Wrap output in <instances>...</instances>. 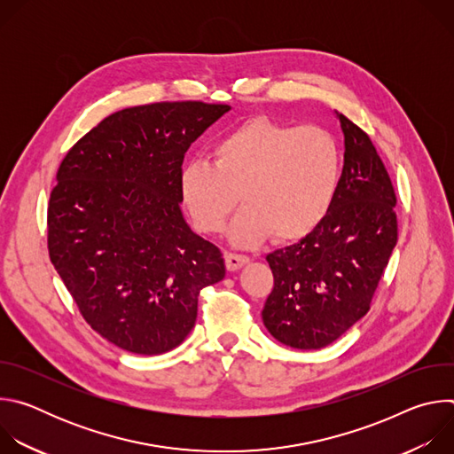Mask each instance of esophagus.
Wrapping results in <instances>:
<instances>
[{"instance_id":"1","label":"esophagus","mask_w":454,"mask_h":454,"mask_svg":"<svg viewBox=\"0 0 454 454\" xmlns=\"http://www.w3.org/2000/svg\"><path fill=\"white\" fill-rule=\"evenodd\" d=\"M224 258H226L228 271H237L249 262V258L246 254H237V253H226Z\"/></svg>"}]
</instances>
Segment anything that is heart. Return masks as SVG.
Listing matches in <instances>:
<instances>
[{"label":"heart","instance_id":"obj_1","mask_svg":"<svg viewBox=\"0 0 454 454\" xmlns=\"http://www.w3.org/2000/svg\"><path fill=\"white\" fill-rule=\"evenodd\" d=\"M212 165L193 161L179 172V196L193 228L221 233L239 201L246 208L230 228V240L253 247L275 235L294 242L329 214L341 179V149L316 125H287L253 116L212 147Z\"/></svg>","mask_w":454,"mask_h":454}]
</instances>
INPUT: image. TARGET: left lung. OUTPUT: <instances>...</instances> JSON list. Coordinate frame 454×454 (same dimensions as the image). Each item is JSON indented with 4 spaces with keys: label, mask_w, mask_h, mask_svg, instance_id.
<instances>
[{
    "label": "left lung",
    "mask_w": 454,
    "mask_h": 454,
    "mask_svg": "<svg viewBox=\"0 0 454 454\" xmlns=\"http://www.w3.org/2000/svg\"><path fill=\"white\" fill-rule=\"evenodd\" d=\"M345 165L336 200L300 242L266 256L275 287L262 319L282 345L317 350L341 338L370 309L397 244L395 192L368 135L336 111Z\"/></svg>",
    "instance_id": "1"
}]
</instances>
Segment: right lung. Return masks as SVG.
Listing matches in <instances>:
<instances>
[{
	"mask_svg": "<svg viewBox=\"0 0 454 454\" xmlns=\"http://www.w3.org/2000/svg\"><path fill=\"white\" fill-rule=\"evenodd\" d=\"M231 107L160 102L104 118L62 160L48 207L50 261L90 325L160 356L196 325L198 294L226 275L181 212L184 153Z\"/></svg>",
	"mask_w": 454,
	"mask_h": 454,
	"instance_id": "obj_1",
	"label": "right lung"
}]
</instances>
